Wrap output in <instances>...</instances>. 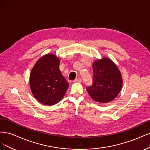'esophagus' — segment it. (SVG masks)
Masks as SVG:
<instances>
[{
    "label": "esophagus",
    "instance_id": "obj_1",
    "mask_svg": "<svg viewBox=\"0 0 150 150\" xmlns=\"http://www.w3.org/2000/svg\"><path fill=\"white\" fill-rule=\"evenodd\" d=\"M81 81H82V79L81 78H77L74 80V83H81Z\"/></svg>",
    "mask_w": 150,
    "mask_h": 150
}]
</instances>
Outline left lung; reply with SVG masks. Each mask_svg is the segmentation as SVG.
<instances>
[{"instance_id": "left-lung-1", "label": "left lung", "mask_w": 150, "mask_h": 150, "mask_svg": "<svg viewBox=\"0 0 150 150\" xmlns=\"http://www.w3.org/2000/svg\"><path fill=\"white\" fill-rule=\"evenodd\" d=\"M93 83L86 88L95 101L107 103L112 101L120 93L122 85L120 71L115 63L104 57L93 63Z\"/></svg>"}]
</instances>
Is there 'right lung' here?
Segmentation results:
<instances>
[{
  "label": "right lung",
  "instance_id": "obj_1",
  "mask_svg": "<svg viewBox=\"0 0 150 150\" xmlns=\"http://www.w3.org/2000/svg\"><path fill=\"white\" fill-rule=\"evenodd\" d=\"M60 60L55 54H47L39 58L31 70L29 84L37 100L47 106L59 102L69 83L59 70Z\"/></svg>",
  "mask_w": 150,
  "mask_h": 150
}]
</instances>
